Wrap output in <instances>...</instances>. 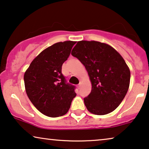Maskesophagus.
I'll list each match as a JSON object with an SVG mask.
<instances>
[{"mask_svg": "<svg viewBox=\"0 0 149 149\" xmlns=\"http://www.w3.org/2000/svg\"><path fill=\"white\" fill-rule=\"evenodd\" d=\"M77 88H78V89H80V88H81V83H79V84L77 85Z\"/></svg>", "mask_w": 149, "mask_h": 149, "instance_id": "1", "label": "esophagus"}]
</instances>
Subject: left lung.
Returning <instances> with one entry per match:
<instances>
[{
  "instance_id": "left-lung-1",
  "label": "left lung",
  "mask_w": 149,
  "mask_h": 149,
  "mask_svg": "<svg viewBox=\"0 0 149 149\" xmlns=\"http://www.w3.org/2000/svg\"><path fill=\"white\" fill-rule=\"evenodd\" d=\"M72 54L85 66L92 83L84 98L87 109L102 116L113 111L128 91L130 71L113 48L96 41L77 42Z\"/></svg>"
}]
</instances>
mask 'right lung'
<instances>
[{
	"instance_id": "1",
	"label": "right lung",
	"mask_w": 149,
	"mask_h": 149,
	"mask_svg": "<svg viewBox=\"0 0 149 149\" xmlns=\"http://www.w3.org/2000/svg\"><path fill=\"white\" fill-rule=\"evenodd\" d=\"M74 41L57 42L42 51L24 74L26 91L36 108L45 116L56 117L66 114L76 96L75 86L67 82L61 72Z\"/></svg>"
}]
</instances>
